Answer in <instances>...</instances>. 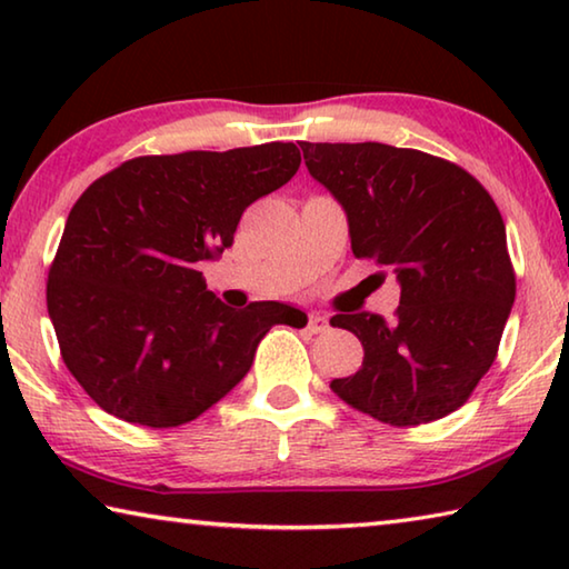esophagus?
Masks as SVG:
<instances>
[{"instance_id":"34e87169","label":"esophagus","mask_w":569,"mask_h":569,"mask_svg":"<svg viewBox=\"0 0 569 569\" xmlns=\"http://www.w3.org/2000/svg\"><path fill=\"white\" fill-rule=\"evenodd\" d=\"M308 329H311L313 333H321V331L329 329V319H326V316H321V313H311V316H308Z\"/></svg>"}]
</instances>
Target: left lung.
I'll use <instances>...</instances> for the list:
<instances>
[{
	"label": "left lung",
	"mask_w": 569,
	"mask_h": 569,
	"mask_svg": "<svg viewBox=\"0 0 569 569\" xmlns=\"http://www.w3.org/2000/svg\"><path fill=\"white\" fill-rule=\"evenodd\" d=\"M306 168L349 220L356 258L397 276V319L336 313L359 336L361 369L331 389L369 417L417 427L469 399L515 303L495 200L455 162L381 142H301Z\"/></svg>",
	"instance_id": "1"
}]
</instances>
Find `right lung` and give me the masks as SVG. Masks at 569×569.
<instances>
[{"label":"right lung","instance_id":"obj_1","mask_svg":"<svg viewBox=\"0 0 569 569\" xmlns=\"http://www.w3.org/2000/svg\"><path fill=\"white\" fill-rule=\"evenodd\" d=\"M298 166L293 142L192 150L128 160L82 192L47 311L67 369L98 407L140 427H180L238 387L271 326H306L288 303L226 306L198 271Z\"/></svg>","mask_w":569,"mask_h":569}]
</instances>
